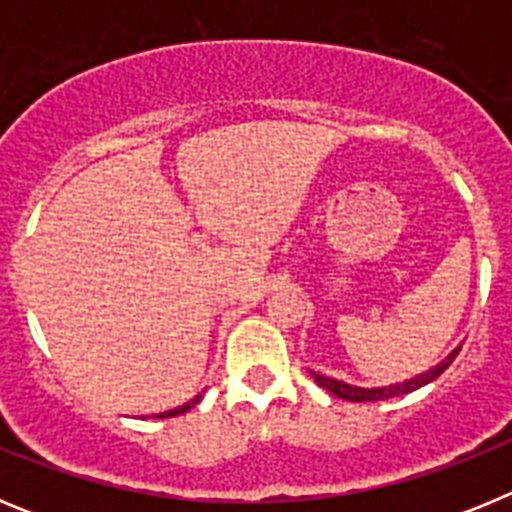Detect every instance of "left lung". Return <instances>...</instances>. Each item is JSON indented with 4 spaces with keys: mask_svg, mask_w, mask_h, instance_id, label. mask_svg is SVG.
I'll list each match as a JSON object with an SVG mask.
<instances>
[{
    "mask_svg": "<svg viewBox=\"0 0 512 512\" xmlns=\"http://www.w3.org/2000/svg\"><path fill=\"white\" fill-rule=\"evenodd\" d=\"M461 348V346H459ZM459 348H454L446 359L438 361L436 366H431L428 372L423 374H415V377L405 379V382H395V384H384V387H359V384H348L343 379H333V377H325V374L318 372H310L312 379L318 382V387L328 390L330 395L341 397V400L348 402H377V400H390V397H400V395H408V392L420 390L425 384H431L438 374H443L449 369L451 361L456 359L459 354Z\"/></svg>",
    "mask_w": 512,
    "mask_h": 512,
    "instance_id": "8db88e82",
    "label": "left lung"
}]
</instances>
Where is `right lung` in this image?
Returning a JSON list of instances; mask_svg holds the SVG:
<instances>
[{"mask_svg": "<svg viewBox=\"0 0 512 512\" xmlns=\"http://www.w3.org/2000/svg\"><path fill=\"white\" fill-rule=\"evenodd\" d=\"M200 400H202V395H194L192 400L184 402V405H179V408H171V410H166V413H156L153 418H174V415H182V413H187V410H192Z\"/></svg>", "mask_w": 512, "mask_h": 512, "instance_id": "1", "label": "right lung"}]
</instances>
